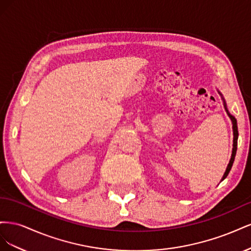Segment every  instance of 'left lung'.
Instances as JSON below:
<instances>
[{"label":"left lung","instance_id":"1","mask_svg":"<svg viewBox=\"0 0 251 251\" xmlns=\"http://www.w3.org/2000/svg\"><path fill=\"white\" fill-rule=\"evenodd\" d=\"M218 92H219V94H220V95L222 96V100H223V102H224V108H225V110H226L227 114H228V116H229V118H230V120H231V124H232V132H233V143H232L231 157H230L229 163H228V165H227V168H226V171H225V173H224V175H223V177H222V179H221V181H223L227 176H228V174H229V172H230V170H231V168H232V164H233V161H234V157H235V154H237V146H238V136H239V133H238L237 119H235V118H234V116H232L231 114L229 113V111L227 110L226 102H225V100H224L223 95L221 94V92H220L219 90H218Z\"/></svg>","mask_w":251,"mask_h":251}]
</instances>
